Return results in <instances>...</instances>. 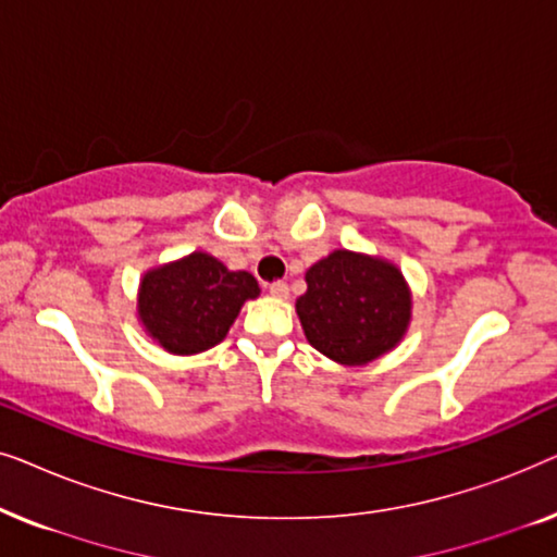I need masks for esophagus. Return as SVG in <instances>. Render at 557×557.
Instances as JSON below:
<instances>
[{"label":"esophagus","instance_id":"34e87169","mask_svg":"<svg viewBox=\"0 0 557 557\" xmlns=\"http://www.w3.org/2000/svg\"><path fill=\"white\" fill-rule=\"evenodd\" d=\"M269 294L276 296V299H286V296H288V284H286V281H273V284L269 286Z\"/></svg>","mask_w":557,"mask_h":557}]
</instances>
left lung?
I'll return each instance as SVG.
<instances>
[{
	"label": "left lung",
	"mask_w": 557,
	"mask_h": 557,
	"mask_svg": "<svg viewBox=\"0 0 557 557\" xmlns=\"http://www.w3.org/2000/svg\"><path fill=\"white\" fill-rule=\"evenodd\" d=\"M296 314L311 347L334 362L364 364L406 334L410 292L393 263L334 250L307 271Z\"/></svg>",
	"instance_id": "1"
}]
</instances>
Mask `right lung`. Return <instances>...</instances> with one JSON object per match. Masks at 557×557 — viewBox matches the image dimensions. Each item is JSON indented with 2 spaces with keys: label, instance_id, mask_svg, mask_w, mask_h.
<instances>
[{
  "label": "right lung",
  "instance_id": "add662e5",
  "mask_svg": "<svg viewBox=\"0 0 557 557\" xmlns=\"http://www.w3.org/2000/svg\"><path fill=\"white\" fill-rule=\"evenodd\" d=\"M256 296L258 281L248 271L193 253L144 276L139 317L166 352L195 355L223 342L243 301Z\"/></svg>",
  "mask_w": 557,
  "mask_h": 557
}]
</instances>
